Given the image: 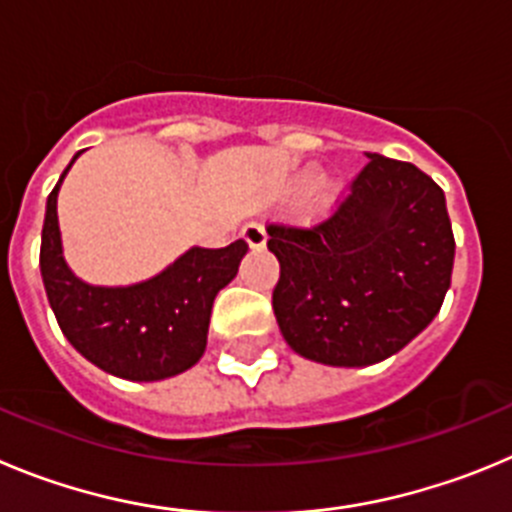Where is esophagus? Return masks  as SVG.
<instances>
[{"mask_svg": "<svg viewBox=\"0 0 512 512\" xmlns=\"http://www.w3.org/2000/svg\"><path fill=\"white\" fill-rule=\"evenodd\" d=\"M242 239H245L247 245H250V250H262V247L267 245V232L262 224H247V227H242Z\"/></svg>", "mask_w": 512, "mask_h": 512, "instance_id": "obj_1", "label": "esophagus"}]
</instances>
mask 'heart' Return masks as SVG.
Returning a JSON list of instances; mask_svg holds the SVG:
<instances>
[{
	"label": "heart",
	"mask_w": 512,
	"mask_h": 512,
	"mask_svg": "<svg viewBox=\"0 0 512 512\" xmlns=\"http://www.w3.org/2000/svg\"><path fill=\"white\" fill-rule=\"evenodd\" d=\"M319 188V196L324 204H331V201H336V196H339V186H336L334 181H329V178H324L321 181V173L316 168L306 170L301 176V181H298V193L301 196H308V193H313Z\"/></svg>",
	"instance_id": "heart-1"
}]
</instances>
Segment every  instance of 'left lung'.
I'll list each match as a JSON object with an SVG mask.
<instances>
[{"mask_svg":"<svg viewBox=\"0 0 512 512\" xmlns=\"http://www.w3.org/2000/svg\"><path fill=\"white\" fill-rule=\"evenodd\" d=\"M367 160L319 227H267V250L280 262V334L296 354L331 367L393 357L434 321L451 285L444 191L413 163Z\"/></svg>","mask_w":512,"mask_h":512,"instance_id":"8db88e82","label":"left lung"}]
</instances>
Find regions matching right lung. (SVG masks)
Listing matches in <instances>:
<instances>
[{"label":"right lung","mask_w":512,"mask_h":512,"mask_svg":"<svg viewBox=\"0 0 512 512\" xmlns=\"http://www.w3.org/2000/svg\"><path fill=\"white\" fill-rule=\"evenodd\" d=\"M45 204L40 273L63 336L91 365L122 380L155 382L191 370L206 352L216 293L247 255L242 239L222 250L191 247L153 278L132 285H91L63 257L58 191Z\"/></svg>","instance_id":"right-lung-1"}]
</instances>
